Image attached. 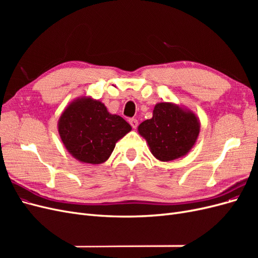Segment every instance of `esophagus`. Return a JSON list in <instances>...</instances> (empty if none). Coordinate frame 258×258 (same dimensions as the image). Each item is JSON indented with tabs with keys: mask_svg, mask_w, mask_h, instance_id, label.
Listing matches in <instances>:
<instances>
[{
	"mask_svg": "<svg viewBox=\"0 0 258 258\" xmlns=\"http://www.w3.org/2000/svg\"><path fill=\"white\" fill-rule=\"evenodd\" d=\"M129 123L131 124L132 128L136 129V128L138 127V123H139V122H138V120H137L136 118H130V119H129Z\"/></svg>",
	"mask_w": 258,
	"mask_h": 258,
	"instance_id": "esophagus-1",
	"label": "esophagus"
}]
</instances>
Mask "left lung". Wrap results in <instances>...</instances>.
Listing matches in <instances>:
<instances>
[{
  "label": "left lung",
  "instance_id": "1",
  "mask_svg": "<svg viewBox=\"0 0 258 258\" xmlns=\"http://www.w3.org/2000/svg\"><path fill=\"white\" fill-rule=\"evenodd\" d=\"M138 132L146 140L154 157L167 162L190 152L197 142L200 121L189 108L159 102L154 107L152 118L139 124Z\"/></svg>",
  "mask_w": 258,
  "mask_h": 258
}]
</instances>
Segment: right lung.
I'll return each instance as SVG.
<instances>
[{
    "mask_svg": "<svg viewBox=\"0 0 258 258\" xmlns=\"http://www.w3.org/2000/svg\"><path fill=\"white\" fill-rule=\"evenodd\" d=\"M122 117L111 114L99 100L83 96L73 100L58 120V132L67 151L81 162H105L117 141L131 131Z\"/></svg>",
    "mask_w": 258,
    "mask_h": 258,
    "instance_id": "right-lung-1",
    "label": "right lung"
}]
</instances>
